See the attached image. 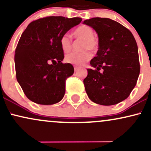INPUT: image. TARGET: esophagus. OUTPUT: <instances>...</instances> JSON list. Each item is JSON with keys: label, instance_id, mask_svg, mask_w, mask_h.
Returning a JSON list of instances; mask_svg holds the SVG:
<instances>
[{"label": "esophagus", "instance_id": "esophagus-1", "mask_svg": "<svg viewBox=\"0 0 151 151\" xmlns=\"http://www.w3.org/2000/svg\"><path fill=\"white\" fill-rule=\"evenodd\" d=\"M74 71H75V72H77V71L79 69V67H77V66H74Z\"/></svg>", "mask_w": 151, "mask_h": 151}]
</instances>
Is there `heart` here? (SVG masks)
I'll list each match as a JSON object with an SVG mask.
<instances>
[{"label":"heart","instance_id":"heart-1","mask_svg":"<svg viewBox=\"0 0 151 151\" xmlns=\"http://www.w3.org/2000/svg\"><path fill=\"white\" fill-rule=\"evenodd\" d=\"M77 39L82 40L81 50H85L81 52H71L65 56L66 62L75 65H82L91 58V55L87 50L95 51L97 48V42L93 37V31L89 26L81 25L75 29L73 32ZM60 46L65 52H67L72 48V40L68 34L62 36L60 40Z\"/></svg>","mask_w":151,"mask_h":151}]
</instances>
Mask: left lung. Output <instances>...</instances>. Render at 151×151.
I'll use <instances>...</instances> for the list:
<instances>
[{"instance_id": "1", "label": "left lung", "mask_w": 151, "mask_h": 151, "mask_svg": "<svg viewBox=\"0 0 151 151\" xmlns=\"http://www.w3.org/2000/svg\"><path fill=\"white\" fill-rule=\"evenodd\" d=\"M83 23L92 27L99 37L96 57L90 62L95 70L87 69L84 79L86 92L98 104H116L129 97L139 76L136 40L129 29L111 19L93 18Z\"/></svg>"}]
</instances>
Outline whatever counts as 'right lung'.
<instances>
[{
	"instance_id": "right-lung-1",
	"label": "right lung",
	"mask_w": 151,
	"mask_h": 151,
	"mask_svg": "<svg viewBox=\"0 0 151 151\" xmlns=\"http://www.w3.org/2000/svg\"><path fill=\"white\" fill-rule=\"evenodd\" d=\"M81 20L46 17L30 22L22 32L15 50V72L18 82L30 101L51 105L64 97L66 79L74 70L71 64L62 62L64 51L60 40Z\"/></svg>"
}]
</instances>
